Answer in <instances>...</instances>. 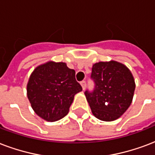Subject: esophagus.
Returning a JSON list of instances; mask_svg holds the SVG:
<instances>
[{"mask_svg":"<svg viewBox=\"0 0 155 155\" xmlns=\"http://www.w3.org/2000/svg\"><path fill=\"white\" fill-rule=\"evenodd\" d=\"M80 84H81V86H82L83 89H85L86 81H84V80H83V81H81V83H80Z\"/></svg>","mask_w":155,"mask_h":155,"instance_id":"1","label":"esophagus"}]
</instances>
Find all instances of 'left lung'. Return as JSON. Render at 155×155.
<instances>
[{
	"mask_svg": "<svg viewBox=\"0 0 155 155\" xmlns=\"http://www.w3.org/2000/svg\"><path fill=\"white\" fill-rule=\"evenodd\" d=\"M91 78L93 92L84 94L93 115L102 121H114L129 107L135 91V80L130 70L116 61L93 64Z\"/></svg>",
	"mask_w": 155,
	"mask_h": 155,
	"instance_id": "obj_1",
	"label": "left lung"
}]
</instances>
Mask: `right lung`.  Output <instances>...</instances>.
<instances>
[{
  "label": "right lung",
  "instance_id": "obj_1",
  "mask_svg": "<svg viewBox=\"0 0 155 155\" xmlns=\"http://www.w3.org/2000/svg\"><path fill=\"white\" fill-rule=\"evenodd\" d=\"M82 87L75 80V70L65 62H48L36 67L30 75L27 94L33 110L43 120L54 122L69 111Z\"/></svg>",
  "mask_w": 155,
  "mask_h": 155
}]
</instances>
